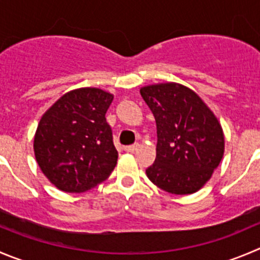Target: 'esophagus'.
Segmentation results:
<instances>
[{"mask_svg":"<svg viewBox=\"0 0 260 260\" xmlns=\"http://www.w3.org/2000/svg\"><path fill=\"white\" fill-rule=\"evenodd\" d=\"M138 148H139V144H133V145H126L125 148H123V149L126 150V152H128V153H134L135 150L138 149Z\"/></svg>","mask_w":260,"mask_h":260,"instance_id":"1","label":"esophagus"}]
</instances>
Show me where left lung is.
Here are the masks:
<instances>
[{"label":"left lung","instance_id":"8db88e82","mask_svg":"<svg viewBox=\"0 0 260 260\" xmlns=\"http://www.w3.org/2000/svg\"><path fill=\"white\" fill-rule=\"evenodd\" d=\"M140 94L157 123V155L145 171L148 179L175 195L197 192L223 157L224 135L218 118L182 84L145 85Z\"/></svg>","mask_w":260,"mask_h":260}]
</instances>
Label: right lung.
<instances>
[{
	"instance_id": "add662e5",
	"label": "right lung",
	"mask_w": 260,
	"mask_h": 260,
	"mask_svg": "<svg viewBox=\"0 0 260 260\" xmlns=\"http://www.w3.org/2000/svg\"><path fill=\"white\" fill-rule=\"evenodd\" d=\"M113 94L79 88L58 98L41 117L34 155L44 176L65 192H84L105 181L118 153L106 112Z\"/></svg>"
}]
</instances>
